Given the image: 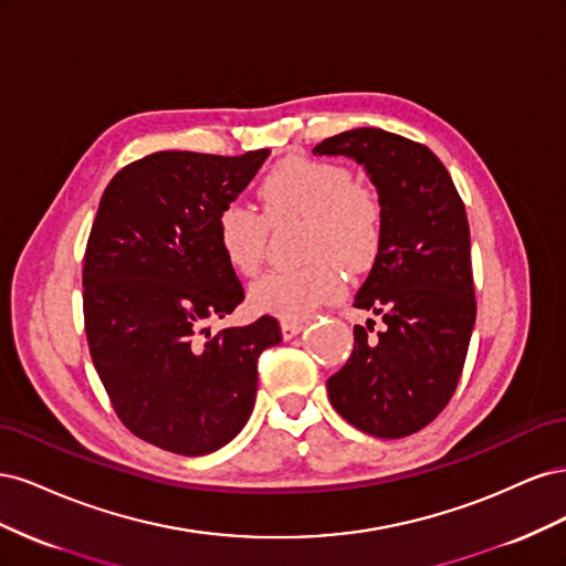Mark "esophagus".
<instances>
[{"instance_id":"34e87169","label":"esophagus","mask_w":566,"mask_h":566,"mask_svg":"<svg viewBox=\"0 0 566 566\" xmlns=\"http://www.w3.org/2000/svg\"><path fill=\"white\" fill-rule=\"evenodd\" d=\"M281 331H283V337L290 339V337H295V335H300L304 331V323L302 321H283L281 323Z\"/></svg>"}]
</instances>
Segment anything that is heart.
Instances as JSON below:
<instances>
[{
  "label": "heart",
  "instance_id": "heart-1",
  "mask_svg": "<svg viewBox=\"0 0 566 566\" xmlns=\"http://www.w3.org/2000/svg\"><path fill=\"white\" fill-rule=\"evenodd\" d=\"M264 217L248 205L229 202L214 219V238L227 264L254 276L264 266L269 221L306 219L300 269L273 271L250 290V300L266 314L300 321L333 302L345 276H361L382 248V202L370 186L356 181L349 167L333 160L287 158L260 184Z\"/></svg>",
  "mask_w": 566,
  "mask_h": 566
}]
</instances>
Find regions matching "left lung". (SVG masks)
<instances>
[{
	"instance_id": "left-lung-1",
	"label": "left lung",
	"mask_w": 566,
	"mask_h": 566,
	"mask_svg": "<svg viewBox=\"0 0 566 566\" xmlns=\"http://www.w3.org/2000/svg\"><path fill=\"white\" fill-rule=\"evenodd\" d=\"M314 153L361 163L382 202V248L354 306L385 325H354L328 397L361 432L401 439L447 408L465 366L476 316L465 205L434 153L406 136L358 127Z\"/></svg>"
}]
</instances>
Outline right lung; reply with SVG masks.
<instances>
[{"instance_id": "1", "label": "right lung", "mask_w": 566, "mask_h": 566, "mask_svg": "<svg viewBox=\"0 0 566 566\" xmlns=\"http://www.w3.org/2000/svg\"><path fill=\"white\" fill-rule=\"evenodd\" d=\"M266 158L150 153L98 202L82 266L90 354L117 418L158 449L205 455L229 443L252 413L256 358L283 339L269 314L208 328L243 302L214 219Z\"/></svg>"}]
</instances>
